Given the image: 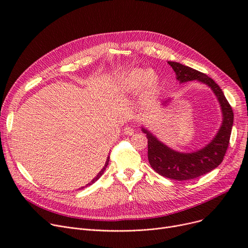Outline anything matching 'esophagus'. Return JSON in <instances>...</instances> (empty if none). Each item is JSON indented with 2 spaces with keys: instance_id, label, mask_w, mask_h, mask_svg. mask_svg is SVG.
Segmentation results:
<instances>
[{
  "instance_id": "34e87169",
  "label": "esophagus",
  "mask_w": 248,
  "mask_h": 248,
  "mask_svg": "<svg viewBox=\"0 0 248 248\" xmlns=\"http://www.w3.org/2000/svg\"><path fill=\"white\" fill-rule=\"evenodd\" d=\"M124 134L127 135V136H132V135L135 133V129H134L133 127H131V126H126V127H124Z\"/></svg>"
}]
</instances>
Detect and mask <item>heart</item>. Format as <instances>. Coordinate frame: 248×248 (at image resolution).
<instances>
[{"label": "heart", "mask_w": 248, "mask_h": 248, "mask_svg": "<svg viewBox=\"0 0 248 248\" xmlns=\"http://www.w3.org/2000/svg\"><path fill=\"white\" fill-rule=\"evenodd\" d=\"M160 77L155 71L134 68L126 72L122 79V88L126 93H137L141 89L147 96L157 94L160 88Z\"/></svg>", "instance_id": "1"}]
</instances>
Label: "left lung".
Masks as SVG:
<instances>
[{"mask_svg": "<svg viewBox=\"0 0 248 248\" xmlns=\"http://www.w3.org/2000/svg\"><path fill=\"white\" fill-rule=\"evenodd\" d=\"M168 63L175 71L180 83L195 80L210 87L222 112V124L209 144L190 153H181L171 149L146 127L141 126V132L148 138V159L154 170L161 176L172 180H193L211 172L223 161L233 125V111L223 91L212 78L179 62L168 61ZM170 100V98L164 100L162 104L166 106Z\"/></svg>", "mask_w": 248, "mask_h": 248, "instance_id": "1", "label": "left lung"}]
</instances>
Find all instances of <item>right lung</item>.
I'll list each match as a JSON object with an SVG mask.
<instances>
[{
	"label": "right lung",
	"mask_w": 248,
	"mask_h": 248,
	"mask_svg": "<svg viewBox=\"0 0 248 248\" xmlns=\"http://www.w3.org/2000/svg\"><path fill=\"white\" fill-rule=\"evenodd\" d=\"M108 162H109V157H108V159H107V162H106V165H104V167L101 169V171H99V173L96 175V177L94 178V179H93V181L90 182V183H88V184H86V186L85 187H87V186H90L91 184H93L94 182H96L101 176H102V174L104 173V171H106V168L108 167ZM84 187H81V189H83Z\"/></svg>",
	"instance_id": "obj_1"
}]
</instances>
